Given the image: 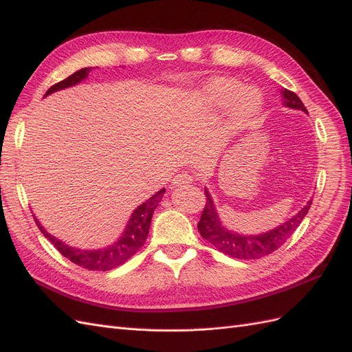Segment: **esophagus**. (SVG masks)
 Here are the masks:
<instances>
[{
  "mask_svg": "<svg viewBox=\"0 0 352 352\" xmlns=\"http://www.w3.org/2000/svg\"><path fill=\"white\" fill-rule=\"evenodd\" d=\"M192 176L189 173H180L177 176H175L172 179V188H177V186H182V185H189L192 184Z\"/></svg>",
  "mask_w": 352,
  "mask_h": 352,
  "instance_id": "obj_1",
  "label": "esophagus"
}]
</instances>
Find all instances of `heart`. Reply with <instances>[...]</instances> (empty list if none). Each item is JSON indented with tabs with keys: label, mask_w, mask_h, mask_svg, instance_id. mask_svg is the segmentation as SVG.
Returning a JSON list of instances; mask_svg holds the SVG:
<instances>
[{
	"label": "heart",
	"mask_w": 352,
	"mask_h": 352,
	"mask_svg": "<svg viewBox=\"0 0 352 352\" xmlns=\"http://www.w3.org/2000/svg\"><path fill=\"white\" fill-rule=\"evenodd\" d=\"M207 92L211 102L217 107H226L233 99L236 100L230 110V119L235 124L250 122L263 105V97L257 89H243V85L232 78L211 80L207 87Z\"/></svg>",
	"instance_id": "heart-1"
}]
</instances>
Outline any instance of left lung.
<instances>
[{"mask_svg": "<svg viewBox=\"0 0 352 352\" xmlns=\"http://www.w3.org/2000/svg\"><path fill=\"white\" fill-rule=\"evenodd\" d=\"M280 92L285 107L308 113L307 109L304 107L302 101L298 98V95L295 92L287 89H283ZM204 192L207 201L204 210H202L201 219L198 221V230L201 233V236L207 239L211 245H214V247L223 254L239 260H257L280 248L286 242V239L292 235L298 226H300V223L305 217L308 210H310L313 202V199L308 201L292 219L282 223L280 226L265 233H261V235L247 236L239 235V233L228 230L225 228V225H223L217 214L216 206L214 202H212L208 190L204 189Z\"/></svg>", "mask_w": 352, "mask_h": 352, "instance_id": "8db88e82", "label": "left lung"}]
</instances>
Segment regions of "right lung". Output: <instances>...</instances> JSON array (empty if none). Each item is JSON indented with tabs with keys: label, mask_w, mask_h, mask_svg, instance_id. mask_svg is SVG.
Returning <instances> with one entry per match:
<instances>
[{
	"label": "right lung",
	"mask_w": 352,
	"mask_h": 352,
	"mask_svg": "<svg viewBox=\"0 0 352 352\" xmlns=\"http://www.w3.org/2000/svg\"><path fill=\"white\" fill-rule=\"evenodd\" d=\"M91 70H92V67H85V69L74 72L65 80L52 85V87L47 91L45 95H50V94L56 92V91L73 87V85L82 82L85 78L88 76ZM164 192H166L164 188L160 189L157 194H154L150 199H146L144 204L138 207L132 212V216H131L129 221H127L126 229L123 232V235L119 238V241L114 242L113 245H110V247L104 248V250L82 251V250H78V248H72V247H69V245H66L65 242H61L57 238L50 235V233L41 226V223L36 220L35 216H34V219L36 221L39 230L44 233V236L52 245H54V247L57 248V251L61 255H65V257L69 258L72 263L78 264L79 267L88 269V270L107 272V270L119 267V265L126 263L145 243L148 232H150L153 212L157 208L158 202L162 201Z\"/></svg>",
	"instance_id": "1"
}]
</instances>
